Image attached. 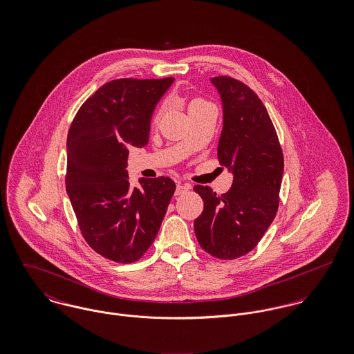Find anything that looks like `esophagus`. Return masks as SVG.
<instances>
[{"instance_id": "1", "label": "esophagus", "mask_w": 354, "mask_h": 354, "mask_svg": "<svg viewBox=\"0 0 354 354\" xmlns=\"http://www.w3.org/2000/svg\"><path fill=\"white\" fill-rule=\"evenodd\" d=\"M189 189H191V187H189L188 184H178L177 188H176V195H177V196L184 195V194H187Z\"/></svg>"}]
</instances>
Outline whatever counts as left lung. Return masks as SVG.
Listing matches in <instances>:
<instances>
[{"label": "left lung", "mask_w": 354, "mask_h": 354, "mask_svg": "<svg viewBox=\"0 0 354 354\" xmlns=\"http://www.w3.org/2000/svg\"><path fill=\"white\" fill-rule=\"evenodd\" d=\"M211 83L223 106L218 159L233 173V184L222 195L194 188L204 202L194 226L205 252L232 260L251 252L277 215L283 153L266 106L247 84L229 76Z\"/></svg>", "instance_id": "left-lung-1"}]
</instances>
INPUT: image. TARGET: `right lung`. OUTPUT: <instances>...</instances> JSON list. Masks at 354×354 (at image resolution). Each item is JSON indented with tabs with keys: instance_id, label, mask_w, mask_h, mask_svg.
Listing matches in <instances>:
<instances>
[{
	"instance_id": "right-lung-1",
	"label": "right lung",
	"mask_w": 354,
	"mask_h": 354,
	"mask_svg": "<svg viewBox=\"0 0 354 354\" xmlns=\"http://www.w3.org/2000/svg\"><path fill=\"white\" fill-rule=\"evenodd\" d=\"M174 82L117 79L76 113L66 140V194L87 244L103 257L133 263L151 247L176 191L169 177L131 187L129 147L149 143L156 103Z\"/></svg>"
}]
</instances>
